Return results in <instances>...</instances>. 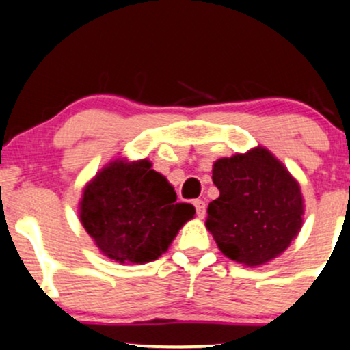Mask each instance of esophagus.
I'll use <instances>...</instances> for the list:
<instances>
[{"label": "esophagus", "instance_id": "obj_1", "mask_svg": "<svg viewBox=\"0 0 350 350\" xmlns=\"http://www.w3.org/2000/svg\"><path fill=\"white\" fill-rule=\"evenodd\" d=\"M194 207H196V213H198V217L202 219L206 216V202L204 201H201V199H196Z\"/></svg>", "mask_w": 350, "mask_h": 350}]
</instances>
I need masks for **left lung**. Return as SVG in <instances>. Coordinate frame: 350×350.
Wrapping results in <instances>:
<instances>
[{
	"instance_id": "1",
	"label": "left lung",
	"mask_w": 350,
	"mask_h": 350,
	"mask_svg": "<svg viewBox=\"0 0 350 350\" xmlns=\"http://www.w3.org/2000/svg\"><path fill=\"white\" fill-rule=\"evenodd\" d=\"M219 198L207 207L206 228L219 251L256 267L281 256L304 222L297 179L262 146L213 164Z\"/></svg>"
}]
</instances>
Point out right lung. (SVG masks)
Returning a JSON list of instances; mask_svg holds the SVG:
<instances>
[{"instance_id":"1","label":"right lung","mask_w":350,"mask_h":350,"mask_svg":"<svg viewBox=\"0 0 350 350\" xmlns=\"http://www.w3.org/2000/svg\"><path fill=\"white\" fill-rule=\"evenodd\" d=\"M176 199L151 161L118 157L84 186L78 214L103 256L126 266L146 264L164 254L194 217V206Z\"/></svg>"}]
</instances>
